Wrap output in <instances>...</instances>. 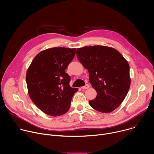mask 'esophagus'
<instances>
[{
  "instance_id": "obj_1",
  "label": "esophagus",
  "mask_w": 154,
  "mask_h": 154,
  "mask_svg": "<svg viewBox=\"0 0 154 154\" xmlns=\"http://www.w3.org/2000/svg\"><path fill=\"white\" fill-rule=\"evenodd\" d=\"M90 88V85H89L88 84H86L85 86H82V88L83 90H86V89H88V88Z\"/></svg>"
}]
</instances>
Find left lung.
<instances>
[{
    "mask_svg": "<svg viewBox=\"0 0 154 154\" xmlns=\"http://www.w3.org/2000/svg\"><path fill=\"white\" fill-rule=\"evenodd\" d=\"M79 61L90 74L89 80L97 92L90 106L102 113L112 112L127 96L130 86L127 61L117 50L103 46L77 49Z\"/></svg>",
    "mask_w": 154,
    "mask_h": 154,
    "instance_id": "obj_1",
    "label": "left lung"
}]
</instances>
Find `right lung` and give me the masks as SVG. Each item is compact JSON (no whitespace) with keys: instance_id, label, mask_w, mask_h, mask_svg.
<instances>
[{"instance_id":"obj_1","label":"right lung","mask_w":154,"mask_h":154,"mask_svg":"<svg viewBox=\"0 0 154 154\" xmlns=\"http://www.w3.org/2000/svg\"><path fill=\"white\" fill-rule=\"evenodd\" d=\"M75 48H53L38 54L26 74L29 96L45 113L58 116L70 108L78 91L69 85L70 77L65 69L74 58Z\"/></svg>"}]
</instances>
